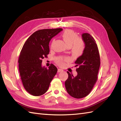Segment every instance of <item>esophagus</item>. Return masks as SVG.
<instances>
[{
    "mask_svg": "<svg viewBox=\"0 0 121 121\" xmlns=\"http://www.w3.org/2000/svg\"><path fill=\"white\" fill-rule=\"evenodd\" d=\"M63 70H62V69H58V73H60V72H63Z\"/></svg>",
    "mask_w": 121,
    "mask_h": 121,
    "instance_id": "1",
    "label": "esophagus"
}]
</instances>
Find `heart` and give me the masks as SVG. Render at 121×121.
Returning <instances> with one entry per match:
<instances>
[{"instance_id": "b5f03b06", "label": "heart", "mask_w": 121, "mask_h": 121, "mask_svg": "<svg viewBox=\"0 0 121 121\" xmlns=\"http://www.w3.org/2000/svg\"><path fill=\"white\" fill-rule=\"evenodd\" d=\"M62 37L67 46L71 47L72 52L74 55L79 56L83 53L84 49V42L81 38H79L77 33L73 30H67L62 34ZM68 60L69 58H65L58 59L57 63L59 65L63 66L64 64V61Z\"/></svg>"}]
</instances>
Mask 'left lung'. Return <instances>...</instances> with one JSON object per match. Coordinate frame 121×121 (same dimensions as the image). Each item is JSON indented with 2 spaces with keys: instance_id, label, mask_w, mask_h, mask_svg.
<instances>
[{
  "instance_id": "left-lung-1",
  "label": "left lung",
  "mask_w": 121,
  "mask_h": 121,
  "mask_svg": "<svg viewBox=\"0 0 121 121\" xmlns=\"http://www.w3.org/2000/svg\"><path fill=\"white\" fill-rule=\"evenodd\" d=\"M82 39L85 48L82 55L75 61L78 66L77 76L67 72L68 79L65 82L66 91L72 97L80 99L89 95L98 79L100 58L97 44L94 38L88 33H83Z\"/></svg>"
}]
</instances>
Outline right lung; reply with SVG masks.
I'll return each mask as SVG.
<instances>
[{"label":"right lung","mask_w":121,"mask_h":121,"mask_svg":"<svg viewBox=\"0 0 121 121\" xmlns=\"http://www.w3.org/2000/svg\"><path fill=\"white\" fill-rule=\"evenodd\" d=\"M62 29H43L34 32L23 46L19 55V71L23 85L30 94L41 95L47 91L49 84L57 72L51 64L47 69L42 66V59L49 54L51 39Z\"/></svg>","instance_id":"right-lung-1"}]
</instances>
